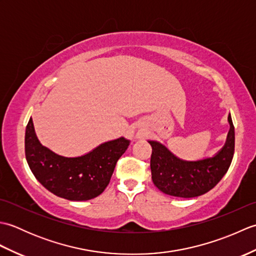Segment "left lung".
I'll return each instance as SVG.
<instances>
[{
    "mask_svg": "<svg viewBox=\"0 0 256 256\" xmlns=\"http://www.w3.org/2000/svg\"><path fill=\"white\" fill-rule=\"evenodd\" d=\"M229 133L222 148L211 157L186 160L158 140H148L152 146L150 170L155 186L162 192L179 198H194L208 192L229 170L234 154V126L228 116Z\"/></svg>",
    "mask_w": 256,
    "mask_h": 256,
    "instance_id": "left-lung-1",
    "label": "left lung"
}]
</instances>
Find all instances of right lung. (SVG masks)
Wrapping results in <instances>:
<instances>
[{
  "label": "right lung",
  "instance_id": "obj_1",
  "mask_svg": "<svg viewBox=\"0 0 256 256\" xmlns=\"http://www.w3.org/2000/svg\"><path fill=\"white\" fill-rule=\"evenodd\" d=\"M130 142L121 136L81 156H62L40 142L30 118L25 132V155L32 172L47 190L64 199L86 201L104 192Z\"/></svg>",
  "mask_w": 256,
  "mask_h": 256
}]
</instances>
